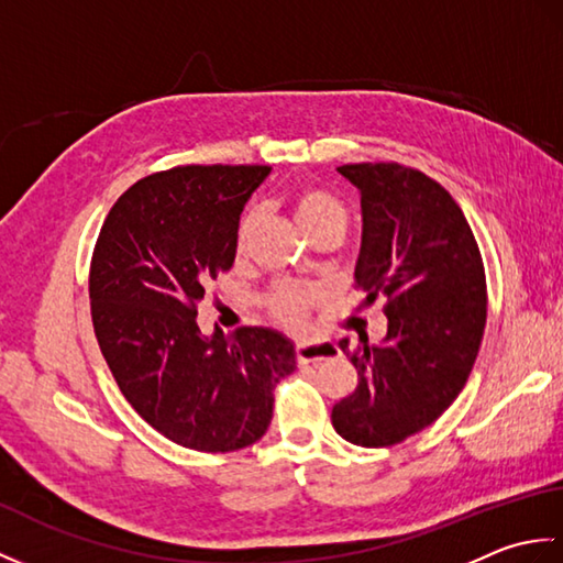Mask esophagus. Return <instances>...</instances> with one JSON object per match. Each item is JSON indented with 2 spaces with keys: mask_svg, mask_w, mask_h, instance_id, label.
Instances as JSON below:
<instances>
[{
  "mask_svg": "<svg viewBox=\"0 0 563 563\" xmlns=\"http://www.w3.org/2000/svg\"><path fill=\"white\" fill-rule=\"evenodd\" d=\"M331 357H339V349L327 341L297 345V361H300V365H319L321 361H331Z\"/></svg>",
  "mask_w": 563,
  "mask_h": 563,
  "instance_id": "esophagus-1",
  "label": "esophagus"
}]
</instances>
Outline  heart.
<instances>
[{"label": "heart", "instance_id": "heart-1", "mask_svg": "<svg viewBox=\"0 0 563 563\" xmlns=\"http://www.w3.org/2000/svg\"><path fill=\"white\" fill-rule=\"evenodd\" d=\"M258 206H249L239 220L236 227V251H244L246 239L254 230V224L258 222ZM295 214L300 224L309 234H319L324 230H331V227H341L345 230V222H349V210H345L343 202L329 194L324 188L317 186H305L295 194ZM321 297L319 288H312V285H295V283H280L275 288L268 290L266 295V305L271 309V314L283 321L285 327H302L309 307H312Z\"/></svg>", "mask_w": 563, "mask_h": 563}]
</instances>
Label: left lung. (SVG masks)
<instances>
[{
    "label": "left lung",
    "instance_id": "8db88e82",
    "mask_svg": "<svg viewBox=\"0 0 563 563\" xmlns=\"http://www.w3.org/2000/svg\"><path fill=\"white\" fill-rule=\"evenodd\" d=\"M361 190L363 244L355 288L385 297L387 336L341 351L357 369L331 409L336 433L389 448L445 413L470 379L486 327V273L470 222L433 178L397 162L343 164Z\"/></svg>",
    "mask_w": 563,
    "mask_h": 563
}]
</instances>
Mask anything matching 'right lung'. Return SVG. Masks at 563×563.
Returning <instances> with one entry per match:
<instances>
[{
	"label": "right lung",
	"instance_id": "add662e5",
	"mask_svg": "<svg viewBox=\"0 0 563 563\" xmlns=\"http://www.w3.org/2000/svg\"><path fill=\"white\" fill-rule=\"evenodd\" d=\"M258 164H188L130 186L91 254L89 302L99 349L128 404L176 445L234 452L266 433L273 389L295 369L278 331L202 336L198 305L230 271Z\"/></svg>",
	"mask_w": 563,
	"mask_h": 563
}]
</instances>
